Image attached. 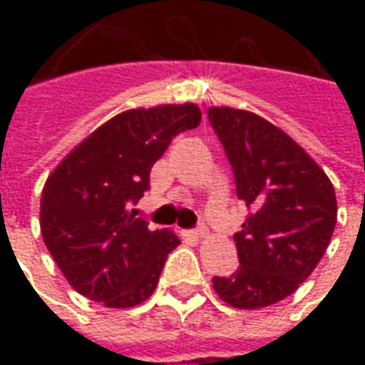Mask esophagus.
<instances>
[{
    "label": "esophagus",
    "mask_w": 365,
    "mask_h": 365,
    "mask_svg": "<svg viewBox=\"0 0 365 365\" xmlns=\"http://www.w3.org/2000/svg\"><path fill=\"white\" fill-rule=\"evenodd\" d=\"M207 235V230L203 229V227H199V229H195V230H190V232H187V235H185V237H190V238H195V240H199V238H203Z\"/></svg>",
    "instance_id": "esophagus-1"
}]
</instances>
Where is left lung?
Returning a JSON list of instances; mask_svg holds the SVG:
<instances>
[{"label": "left lung", "instance_id": "8db88e82", "mask_svg": "<svg viewBox=\"0 0 365 365\" xmlns=\"http://www.w3.org/2000/svg\"><path fill=\"white\" fill-rule=\"evenodd\" d=\"M207 115L235 172L238 199L252 211L235 235L240 266L213 277V289L235 309L274 305L313 274L329 248L336 193L324 170L264 117L235 107H209Z\"/></svg>", "mask_w": 365, "mask_h": 365}]
</instances>
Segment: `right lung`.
<instances>
[{
    "instance_id": "add662e5",
    "label": "right lung",
    "mask_w": 365,
    "mask_h": 365,
    "mask_svg": "<svg viewBox=\"0 0 365 365\" xmlns=\"http://www.w3.org/2000/svg\"><path fill=\"white\" fill-rule=\"evenodd\" d=\"M201 123L195 103L128 109L97 127L46 178L41 195L43 240L68 283L109 309L150 297L172 230H150L136 209L154 162L175 135Z\"/></svg>"
}]
</instances>
